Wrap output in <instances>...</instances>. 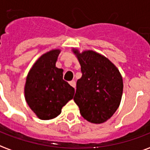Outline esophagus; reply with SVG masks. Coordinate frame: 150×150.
I'll use <instances>...</instances> for the list:
<instances>
[{
	"mask_svg": "<svg viewBox=\"0 0 150 150\" xmlns=\"http://www.w3.org/2000/svg\"><path fill=\"white\" fill-rule=\"evenodd\" d=\"M69 85H70L72 87L75 88V86H76V82H75V81H69Z\"/></svg>",
	"mask_w": 150,
	"mask_h": 150,
	"instance_id": "obj_1",
	"label": "esophagus"
}]
</instances>
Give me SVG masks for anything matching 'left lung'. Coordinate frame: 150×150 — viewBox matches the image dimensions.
Segmentation results:
<instances>
[{
	"label": "left lung",
	"mask_w": 150,
	"mask_h": 150,
	"mask_svg": "<svg viewBox=\"0 0 150 150\" xmlns=\"http://www.w3.org/2000/svg\"><path fill=\"white\" fill-rule=\"evenodd\" d=\"M82 76L76 81L74 100L86 121L100 124L110 119L121 103L123 81L109 59L93 50L74 49Z\"/></svg>",
	"instance_id": "8db88e82"
}]
</instances>
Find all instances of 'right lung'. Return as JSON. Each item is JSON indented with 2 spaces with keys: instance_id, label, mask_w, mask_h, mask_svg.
Returning a JSON list of instances; mask_svg holds the SVG:
<instances>
[{
  "instance_id": "1",
  "label": "right lung",
  "mask_w": 150,
  "mask_h": 150,
  "mask_svg": "<svg viewBox=\"0 0 150 150\" xmlns=\"http://www.w3.org/2000/svg\"><path fill=\"white\" fill-rule=\"evenodd\" d=\"M60 52L52 50L43 54L26 77V102L41 120L55 118L62 107L74 98V88L63 80V69L56 67Z\"/></svg>"
}]
</instances>
